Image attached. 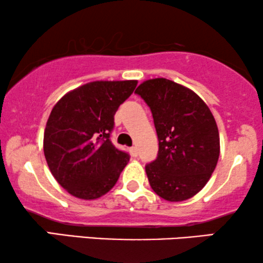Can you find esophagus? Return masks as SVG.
<instances>
[{
	"instance_id": "esophagus-1",
	"label": "esophagus",
	"mask_w": 263,
	"mask_h": 263,
	"mask_svg": "<svg viewBox=\"0 0 263 263\" xmlns=\"http://www.w3.org/2000/svg\"><path fill=\"white\" fill-rule=\"evenodd\" d=\"M130 153H132L133 157H138V148H136V147H132Z\"/></svg>"
}]
</instances>
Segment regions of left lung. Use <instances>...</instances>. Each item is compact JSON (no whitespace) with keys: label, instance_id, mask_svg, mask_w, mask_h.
Wrapping results in <instances>:
<instances>
[{"label":"left lung","instance_id":"1","mask_svg":"<svg viewBox=\"0 0 263 263\" xmlns=\"http://www.w3.org/2000/svg\"><path fill=\"white\" fill-rule=\"evenodd\" d=\"M153 115L159 140L157 159L146 165L153 192L170 202L196 195L210 181L220 153L217 122L192 89L165 78L136 88Z\"/></svg>","mask_w":263,"mask_h":263}]
</instances>
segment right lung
Here are the masks:
<instances>
[{"instance_id":"1","label":"right lung","mask_w":263,"mask_h":263,"mask_svg":"<svg viewBox=\"0 0 263 263\" xmlns=\"http://www.w3.org/2000/svg\"><path fill=\"white\" fill-rule=\"evenodd\" d=\"M136 80L92 81L66 93L52 107L44 130L51 174L70 195L96 200L116 184L129 161L110 141L114 116Z\"/></svg>"}]
</instances>
